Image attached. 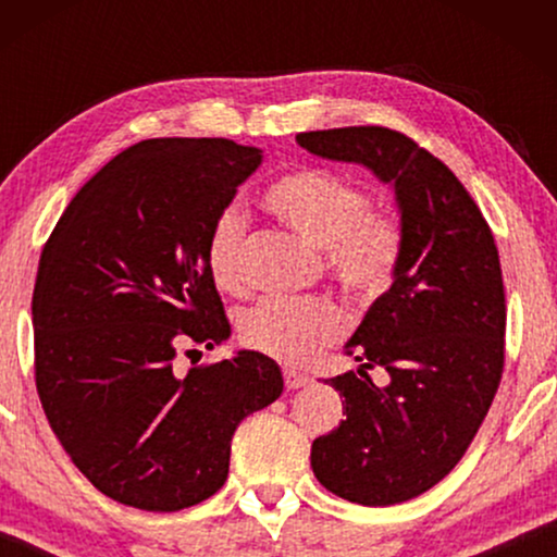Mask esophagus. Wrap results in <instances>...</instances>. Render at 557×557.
I'll use <instances>...</instances> for the list:
<instances>
[{"label": "esophagus", "mask_w": 557, "mask_h": 557, "mask_svg": "<svg viewBox=\"0 0 557 557\" xmlns=\"http://www.w3.org/2000/svg\"><path fill=\"white\" fill-rule=\"evenodd\" d=\"M284 383L288 391H299V387L309 383V375H304V372L294 370V368H284Z\"/></svg>", "instance_id": "34e87169"}]
</instances>
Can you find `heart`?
Returning <instances> with one entry per match:
<instances>
[{
    "mask_svg": "<svg viewBox=\"0 0 557 557\" xmlns=\"http://www.w3.org/2000/svg\"><path fill=\"white\" fill-rule=\"evenodd\" d=\"M265 210L304 238L324 248L332 278L349 299L370 304L391 292L406 250V227L393 208H375L370 193L345 172L296 166L263 189ZM248 215L225 205L212 220L205 246L210 276L238 292L246 281L243 250ZM347 319L326 296H271L240 319L250 349L288 364H307L345 334Z\"/></svg>",
    "mask_w": 557,
    "mask_h": 557,
    "instance_id": "obj_1",
    "label": "heart"
}]
</instances>
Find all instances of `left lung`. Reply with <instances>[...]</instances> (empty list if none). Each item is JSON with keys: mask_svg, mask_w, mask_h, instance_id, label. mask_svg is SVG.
<instances>
[{"mask_svg": "<svg viewBox=\"0 0 557 557\" xmlns=\"http://www.w3.org/2000/svg\"><path fill=\"white\" fill-rule=\"evenodd\" d=\"M311 154L357 162L391 182L406 250L391 292L345 352L360 364L330 380L345 421L311 444L332 494L368 507L429 492L467 454L505 370V284L482 210L431 151L385 126L307 132ZM388 372L385 386L368 369Z\"/></svg>", "mask_w": 557, "mask_h": 557, "instance_id": "1", "label": "left lung"}]
</instances>
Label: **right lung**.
I'll return each instance as SVG.
<instances>
[{"label": "right lung", "instance_id": "obj_1", "mask_svg": "<svg viewBox=\"0 0 557 557\" xmlns=\"http://www.w3.org/2000/svg\"><path fill=\"white\" fill-rule=\"evenodd\" d=\"M261 149L147 139L81 187L45 243L33 294L35 385L81 474L121 505L177 512L227 479L231 438L284 391L243 349L182 370L180 345L231 334L205 261L210 225Z\"/></svg>", "mask_w": 557, "mask_h": 557}]
</instances>
